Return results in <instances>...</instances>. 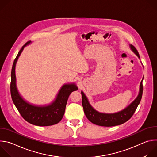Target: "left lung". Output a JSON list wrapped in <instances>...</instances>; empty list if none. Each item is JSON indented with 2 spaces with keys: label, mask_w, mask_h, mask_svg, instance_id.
<instances>
[{
  "label": "left lung",
  "mask_w": 157,
  "mask_h": 157,
  "mask_svg": "<svg viewBox=\"0 0 157 157\" xmlns=\"http://www.w3.org/2000/svg\"><path fill=\"white\" fill-rule=\"evenodd\" d=\"M130 47L131 50L140 58L139 52L135 47L133 46L132 44H130ZM142 81L140 84L139 94L137 98L124 110L113 114L99 113L98 111L95 110L90 105L87 100V98L84 93L81 91L82 104L86 117L92 123L104 127H112L125 123L132 117L141 101L143 93Z\"/></svg>",
  "instance_id": "left-lung-1"
}]
</instances>
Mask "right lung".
<instances>
[{"mask_svg":"<svg viewBox=\"0 0 157 157\" xmlns=\"http://www.w3.org/2000/svg\"><path fill=\"white\" fill-rule=\"evenodd\" d=\"M31 43L27 41L21 47L15 58L11 72L10 93L12 101L20 115L28 122L38 126H49L58 124L63 118L67 101L70 94L78 90L75 83L64 84L59 91L55 101L50 104L38 106L27 102L19 94L16 86L15 65L17 59L25 47Z\"/></svg>","mask_w":157,"mask_h":157,"instance_id":"1","label":"right lung"}]
</instances>
